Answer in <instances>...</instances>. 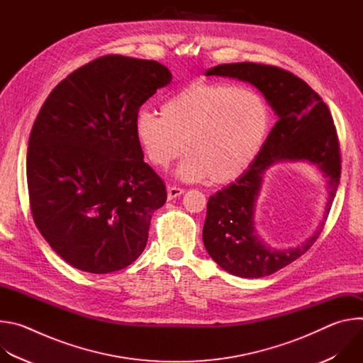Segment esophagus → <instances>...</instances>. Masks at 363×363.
Listing matches in <instances>:
<instances>
[{
	"instance_id": "esophagus-1",
	"label": "esophagus",
	"mask_w": 363,
	"mask_h": 363,
	"mask_svg": "<svg viewBox=\"0 0 363 363\" xmlns=\"http://www.w3.org/2000/svg\"><path fill=\"white\" fill-rule=\"evenodd\" d=\"M185 192L184 188H179V186H169L168 188V199H174L179 195H182Z\"/></svg>"
}]
</instances>
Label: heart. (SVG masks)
Returning <instances> with one entry per match:
<instances>
[{
  "instance_id": "b5f03b06",
  "label": "heart",
  "mask_w": 363,
  "mask_h": 363,
  "mask_svg": "<svg viewBox=\"0 0 363 363\" xmlns=\"http://www.w3.org/2000/svg\"><path fill=\"white\" fill-rule=\"evenodd\" d=\"M270 128L267 101L244 86L195 82L160 106V118L139 112L135 138L157 169H168L184 152L178 169L185 181L211 178L230 184L255 162Z\"/></svg>"
}]
</instances>
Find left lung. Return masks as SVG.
<instances>
[{
    "instance_id": "obj_1",
    "label": "left lung",
    "mask_w": 363,
    "mask_h": 363,
    "mask_svg": "<svg viewBox=\"0 0 363 363\" xmlns=\"http://www.w3.org/2000/svg\"><path fill=\"white\" fill-rule=\"evenodd\" d=\"M205 74L251 83L264 94L279 118L252 167L235 182L210 196L202 230L203 245L221 269L247 279L270 276L315 244L329 216L340 179V149L333 118L323 99L284 69L244 62L220 65ZM280 160L316 163L328 178L330 186L324 221L304 243L287 250L267 246L253 227L255 202L262 177Z\"/></svg>"
}]
</instances>
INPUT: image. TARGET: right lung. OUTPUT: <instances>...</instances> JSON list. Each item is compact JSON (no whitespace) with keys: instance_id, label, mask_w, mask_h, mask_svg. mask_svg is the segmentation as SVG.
<instances>
[{"instance_id":"right-lung-1","label":"right lung","mask_w":363,"mask_h":363,"mask_svg":"<svg viewBox=\"0 0 363 363\" xmlns=\"http://www.w3.org/2000/svg\"><path fill=\"white\" fill-rule=\"evenodd\" d=\"M171 80L158 62L109 55L70 73L41 106L27 152L30 208L70 266L106 274L145 250L167 186L143 161L133 121Z\"/></svg>"}]
</instances>
